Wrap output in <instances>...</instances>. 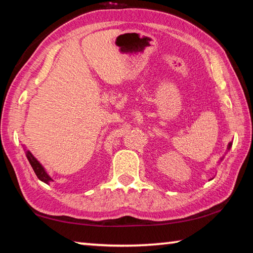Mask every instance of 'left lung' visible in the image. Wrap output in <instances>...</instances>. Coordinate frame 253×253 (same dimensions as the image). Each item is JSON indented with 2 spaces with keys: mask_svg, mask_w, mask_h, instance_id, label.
Masks as SVG:
<instances>
[{
  "mask_svg": "<svg viewBox=\"0 0 253 253\" xmlns=\"http://www.w3.org/2000/svg\"><path fill=\"white\" fill-rule=\"evenodd\" d=\"M231 145H232V143H230V144H229V147H228V149H230V147H231Z\"/></svg>",
  "mask_w": 253,
  "mask_h": 253,
  "instance_id": "obj_1",
  "label": "left lung"
}]
</instances>
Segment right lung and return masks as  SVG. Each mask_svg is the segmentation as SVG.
<instances>
[{
	"label": "right lung",
	"mask_w": 253,
	"mask_h": 253,
	"mask_svg": "<svg viewBox=\"0 0 253 253\" xmlns=\"http://www.w3.org/2000/svg\"><path fill=\"white\" fill-rule=\"evenodd\" d=\"M27 157L30 162V164H31V166H32L34 173H36V175L38 176V178L41 179V181L44 183H49L50 181H52V178H51L49 175L46 174L45 169L42 168V165L37 161V158H34V156L29 151H27Z\"/></svg>",
	"instance_id": "obj_1"
}]
</instances>
